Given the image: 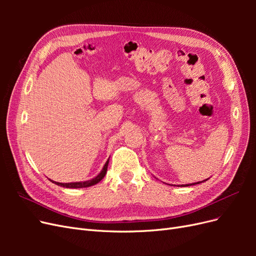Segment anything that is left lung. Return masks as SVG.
I'll return each instance as SVG.
<instances>
[{
    "label": "left lung",
    "mask_w": 256,
    "mask_h": 256,
    "mask_svg": "<svg viewBox=\"0 0 256 256\" xmlns=\"http://www.w3.org/2000/svg\"><path fill=\"white\" fill-rule=\"evenodd\" d=\"M204 182H205V180H204ZM200 182H196V184H200ZM186 184V186H184V187H187V186H192V184ZM182 187H184V186H182Z\"/></svg>",
    "instance_id": "1"
}]
</instances>
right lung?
Masks as SVG:
<instances>
[{
  "mask_svg": "<svg viewBox=\"0 0 256 256\" xmlns=\"http://www.w3.org/2000/svg\"><path fill=\"white\" fill-rule=\"evenodd\" d=\"M108 164H109V160L106 162L102 171L100 172L95 178H92V180H90L80 182H68V184H62V182H56L52 180V182L58 184V186H60V187H64V188H86V187H90V186H92V184H98L106 176V170H108Z\"/></svg>",
  "mask_w": 256,
  "mask_h": 256,
  "instance_id": "right-lung-1",
  "label": "right lung"
}]
</instances>
